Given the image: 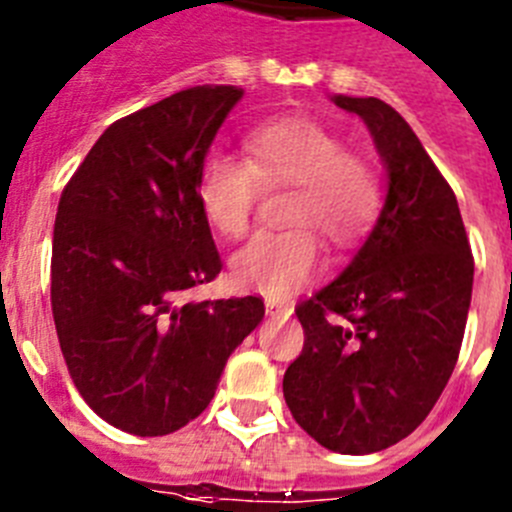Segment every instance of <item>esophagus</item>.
Masks as SVG:
<instances>
[{
	"label": "esophagus",
	"instance_id": "esophagus-1",
	"mask_svg": "<svg viewBox=\"0 0 512 512\" xmlns=\"http://www.w3.org/2000/svg\"><path fill=\"white\" fill-rule=\"evenodd\" d=\"M266 315H269L271 320H287L289 315H292V307L277 300H266Z\"/></svg>",
	"mask_w": 512,
	"mask_h": 512
}]
</instances>
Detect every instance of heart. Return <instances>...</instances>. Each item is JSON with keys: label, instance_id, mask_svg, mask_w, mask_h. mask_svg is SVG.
<instances>
[{"label": "heart", "instance_id": "obj_1", "mask_svg": "<svg viewBox=\"0 0 512 512\" xmlns=\"http://www.w3.org/2000/svg\"><path fill=\"white\" fill-rule=\"evenodd\" d=\"M261 187H292L284 223L295 230L261 233L230 259L235 284L269 297H287L323 269L318 238L354 243L379 210V179L369 161L315 117L289 115L253 128L246 158L212 151L197 176V202L225 238H241L253 220Z\"/></svg>", "mask_w": 512, "mask_h": 512}]
</instances>
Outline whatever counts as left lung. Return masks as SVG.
I'll use <instances>...</instances> for the list:
<instances>
[{"mask_svg": "<svg viewBox=\"0 0 512 512\" xmlns=\"http://www.w3.org/2000/svg\"><path fill=\"white\" fill-rule=\"evenodd\" d=\"M330 99L369 128L387 194L351 264L297 305L305 346L282 387L320 446L361 456L410 436L441 397L459 359L474 259L454 192L400 112L377 97Z\"/></svg>", "mask_w": 512, "mask_h": 512, "instance_id": "obj_1", "label": "left lung"}]
</instances>
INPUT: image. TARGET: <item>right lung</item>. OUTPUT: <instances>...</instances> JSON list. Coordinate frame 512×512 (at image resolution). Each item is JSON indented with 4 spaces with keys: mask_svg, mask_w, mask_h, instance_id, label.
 <instances>
[{
    "mask_svg": "<svg viewBox=\"0 0 512 512\" xmlns=\"http://www.w3.org/2000/svg\"><path fill=\"white\" fill-rule=\"evenodd\" d=\"M238 87H192L112 122L53 225L51 305L79 395L133 436H166L215 397L259 297L182 302L223 269L197 176Z\"/></svg>",
    "mask_w": 512,
    "mask_h": 512,
    "instance_id": "1",
    "label": "right lung"
}]
</instances>
